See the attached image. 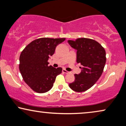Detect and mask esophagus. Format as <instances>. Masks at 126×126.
Masks as SVG:
<instances>
[{"label": "esophagus", "instance_id": "1", "mask_svg": "<svg viewBox=\"0 0 126 126\" xmlns=\"http://www.w3.org/2000/svg\"><path fill=\"white\" fill-rule=\"evenodd\" d=\"M63 73H64L65 74H69V72H68V71H67L66 70H65V69H63Z\"/></svg>", "mask_w": 126, "mask_h": 126}]
</instances>
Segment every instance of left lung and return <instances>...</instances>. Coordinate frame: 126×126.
<instances>
[{
	"instance_id": "8db88e82",
	"label": "left lung",
	"mask_w": 126,
	"mask_h": 126,
	"mask_svg": "<svg viewBox=\"0 0 126 126\" xmlns=\"http://www.w3.org/2000/svg\"><path fill=\"white\" fill-rule=\"evenodd\" d=\"M68 43L77 51V63L82 65L79 74H74L75 80L69 87L77 92H83L93 86L102 74L106 57V51L94 40L78 38Z\"/></svg>"
}]
</instances>
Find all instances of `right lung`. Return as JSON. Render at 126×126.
<instances>
[{
	"mask_svg": "<svg viewBox=\"0 0 126 126\" xmlns=\"http://www.w3.org/2000/svg\"><path fill=\"white\" fill-rule=\"evenodd\" d=\"M65 38L43 37L34 40L27 45L20 56L19 70L23 80L34 92L44 93L50 90L56 78L61 73V67L48 66L49 57L56 47Z\"/></svg>",
	"mask_w": 126,
	"mask_h": 126,
	"instance_id": "add662e5",
	"label": "right lung"
}]
</instances>
